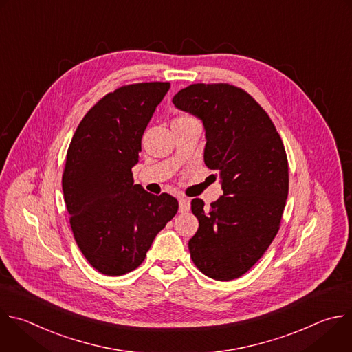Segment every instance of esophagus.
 Here are the masks:
<instances>
[{"mask_svg":"<svg viewBox=\"0 0 352 352\" xmlns=\"http://www.w3.org/2000/svg\"><path fill=\"white\" fill-rule=\"evenodd\" d=\"M189 208H190L189 199L179 197L178 199V210H179V212H186V211H189Z\"/></svg>","mask_w":352,"mask_h":352,"instance_id":"34e87169","label":"esophagus"}]
</instances>
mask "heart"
Wrapping results in <instances>:
<instances>
[{"label":"heart","instance_id":"b5f03b06","mask_svg":"<svg viewBox=\"0 0 352 352\" xmlns=\"http://www.w3.org/2000/svg\"><path fill=\"white\" fill-rule=\"evenodd\" d=\"M178 119H184V117H178Z\"/></svg>","mask_w":352,"mask_h":352}]
</instances>
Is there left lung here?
<instances>
[{
	"label": "left lung",
	"mask_w": 352,
	"mask_h": 352,
	"mask_svg": "<svg viewBox=\"0 0 352 352\" xmlns=\"http://www.w3.org/2000/svg\"><path fill=\"white\" fill-rule=\"evenodd\" d=\"M173 103L203 123L204 162L218 170L222 196L211 207L192 200L199 229L189 241L195 265L208 278L246 274L279 230L289 193L285 146L264 109L229 84H192Z\"/></svg>",
	"instance_id": "left-lung-1"
}]
</instances>
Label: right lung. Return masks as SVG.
<instances>
[{"label":"right lung","mask_w":352,"mask_h":352,"mask_svg":"<svg viewBox=\"0 0 352 352\" xmlns=\"http://www.w3.org/2000/svg\"><path fill=\"white\" fill-rule=\"evenodd\" d=\"M170 82L126 85L103 96L81 120L62 177L74 239L100 274L138 268L157 233L177 214L173 196L134 184L141 140Z\"/></svg>","instance_id":"add662e5"}]
</instances>
